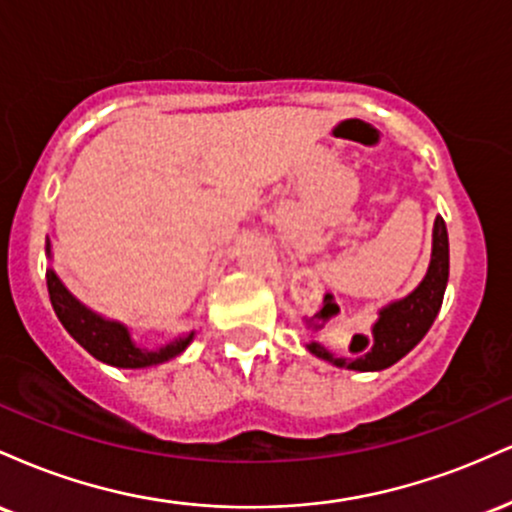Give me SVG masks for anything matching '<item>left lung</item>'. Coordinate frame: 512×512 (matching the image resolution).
Masks as SVG:
<instances>
[{"instance_id":"8db88e82","label":"left lung","mask_w":512,"mask_h":512,"mask_svg":"<svg viewBox=\"0 0 512 512\" xmlns=\"http://www.w3.org/2000/svg\"><path fill=\"white\" fill-rule=\"evenodd\" d=\"M450 274V250H448V228H445L443 216H438L436 226H433V255L431 267L419 286L409 293L402 301L390 303L387 308L380 310L378 322L373 325V334L363 337L356 334L351 349H356L361 342L362 354L356 358H337L325 346L317 342L308 344L310 354L325 361L334 363L339 368L351 370H383L399 358L407 356L416 344L424 339V334L431 330L433 320H436L440 305H443V293L448 286ZM357 354V351H356Z\"/></svg>"}]
</instances>
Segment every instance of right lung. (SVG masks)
I'll return each instance as SVG.
<instances>
[{"label":"right lung","mask_w":512,"mask_h":512,"mask_svg":"<svg viewBox=\"0 0 512 512\" xmlns=\"http://www.w3.org/2000/svg\"><path fill=\"white\" fill-rule=\"evenodd\" d=\"M50 252V245H48ZM48 293L50 303L55 308V315L60 317L62 327L79 342L84 349L98 361L108 363V366L117 368H146L156 366V363L168 361V358L178 356L185 351V346L192 342V334L187 337L175 339L161 349L149 351L139 349L137 344L129 337L127 327L120 325V322L103 320L101 315L91 313V310L84 308L76 298L62 286V281L57 279V274L48 272Z\"/></svg>","instance_id":"1"}]
</instances>
